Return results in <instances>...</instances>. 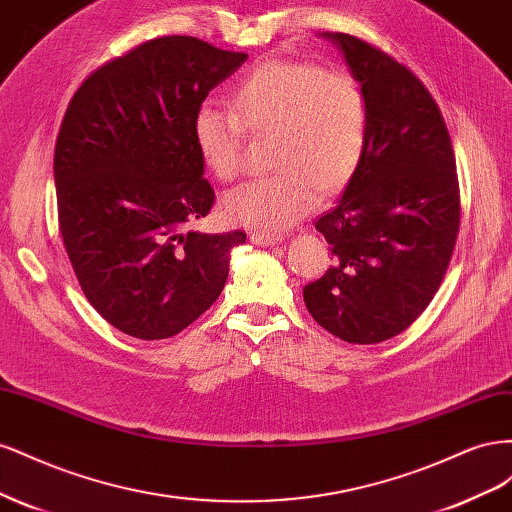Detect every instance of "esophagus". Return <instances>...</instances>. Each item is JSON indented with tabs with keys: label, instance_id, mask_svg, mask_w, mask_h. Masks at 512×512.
<instances>
[{
	"label": "esophagus",
	"instance_id": "esophagus-1",
	"mask_svg": "<svg viewBox=\"0 0 512 512\" xmlns=\"http://www.w3.org/2000/svg\"><path fill=\"white\" fill-rule=\"evenodd\" d=\"M250 239H252V243H256L260 247H269V245L280 243L282 235H275V232H265V230H254Z\"/></svg>",
	"mask_w": 512,
	"mask_h": 512
}]
</instances>
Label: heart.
I'll use <instances>...</instances> for the list:
<instances>
[{"mask_svg":"<svg viewBox=\"0 0 512 512\" xmlns=\"http://www.w3.org/2000/svg\"><path fill=\"white\" fill-rule=\"evenodd\" d=\"M232 111L203 104L192 132L211 173H241L243 132L273 134V177L239 185L224 211L247 226L277 230L301 220L320 194L346 188L359 170L369 136V100L350 72L309 61L273 59L245 74L230 94Z\"/></svg>","mask_w":512,"mask_h":512,"instance_id":"1","label":"heart"}]
</instances>
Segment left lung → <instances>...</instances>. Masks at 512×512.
Wrapping results in <instances>:
<instances>
[{"instance_id": "obj_1", "label": "left lung", "mask_w": 512, "mask_h": 512, "mask_svg": "<svg viewBox=\"0 0 512 512\" xmlns=\"http://www.w3.org/2000/svg\"><path fill=\"white\" fill-rule=\"evenodd\" d=\"M333 40L369 100L363 162L316 220L333 265L303 288L307 312L348 344H378L425 312L459 232L455 153L436 100L412 70L350 34Z\"/></svg>"}]
</instances>
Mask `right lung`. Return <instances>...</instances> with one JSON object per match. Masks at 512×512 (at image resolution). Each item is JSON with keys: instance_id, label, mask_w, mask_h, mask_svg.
<instances>
[{"instance_id": "obj_1", "label": "right lung", "mask_w": 512, "mask_h": 512, "mask_svg": "<svg viewBox=\"0 0 512 512\" xmlns=\"http://www.w3.org/2000/svg\"><path fill=\"white\" fill-rule=\"evenodd\" d=\"M245 53L164 36L91 72L55 143L57 218L87 301L121 333L166 339L220 297L243 230H190L215 203L192 123Z\"/></svg>"}]
</instances>
